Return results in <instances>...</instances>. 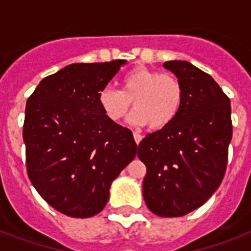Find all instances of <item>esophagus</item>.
Instances as JSON below:
<instances>
[{
  "label": "esophagus",
  "mask_w": 251,
  "mask_h": 251,
  "mask_svg": "<svg viewBox=\"0 0 251 251\" xmlns=\"http://www.w3.org/2000/svg\"><path fill=\"white\" fill-rule=\"evenodd\" d=\"M134 135V141H135V143H137V145H139V143H141V141H142V135L139 133H134L133 134Z\"/></svg>",
  "instance_id": "obj_1"
}]
</instances>
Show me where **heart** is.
<instances>
[{"mask_svg":"<svg viewBox=\"0 0 251 251\" xmlns=\"http://www.w3.org/2000/svg\"><path fill=\"white\" fill-rule=\"evenodd\" d=\"M182 84L175 75L147 68H135L121 78V90L106 86L98 95L99 105L109 121L120 122L129 117L134 126L149 125L163 129L171 125L178 116L182 105Z\"/></svg>","mask_w":251,"mask_h":251,"instance_id":"1","label":"heart"}]
</instances>
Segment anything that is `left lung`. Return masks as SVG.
Here are the masks:
<instances>
[{
    "instance_id": "obj_1",
    "label": "left lung",
    "mask_w": 251,
    "mask_h": 251,
    "mask_svg": "<svg viewBox=\"0 0 251 251\" xmlns=\"http://www.w3.org/2000/svg\"><path fill=\"white\" fill-rule=\"evenodd\" d=\"M183 88L178 116L138 146L145 163L143 198L157 216L197 210L220 186L232 139L230 101L214 78L187 61H168Z\"/></svg>"
}]
</instances>
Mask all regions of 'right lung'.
<instances>
[{
  "label": "right lung",
  "mask_w": 251,
  "mask_h": 251,
  "mask_svg": "<svg viewBox=\"0 0 251 251\" xmlns=\"http://www.w3.org/2000/svg\"><path fill=\"white\" fill-rule=\"evenodd\" d=\"M126 61L72 64L41 80L25 104L23 141L29 181L61 214L91 218L137 155L133 133L109 121L98 95Z\"/></svg>",
  "instance_id": "1"
}]
</instances>
